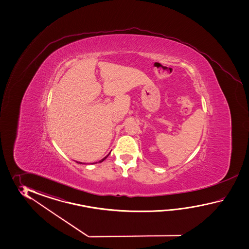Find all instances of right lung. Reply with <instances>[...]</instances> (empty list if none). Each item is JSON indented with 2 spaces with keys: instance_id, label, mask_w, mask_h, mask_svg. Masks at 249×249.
<instances>
[{
  "instance_id": "1",
  "label": "right lung",
  "mask_w": 249,
  "mask_h": 249,
  "mask_svg": "<svg viewBox=\"0 0 249 249\" xmlns=\"http://www.w3.org/2000/svg\"><path fill=\"white\" fill-rule=\"evenodd\" d=\"M109 154H110V153H109ZM109 154H108V155H109ZM108 155H107L106 157H105V158H104V159H101V160H100V161H99V162H95V163H90V164H97V163H101V162H103V161H104V160H105V159H106L107 158V157H108ZM77 163H78V162H77ZM78 164H82V163H81V162H79V163H78Z\"/></svg>"
}]
</instances>
